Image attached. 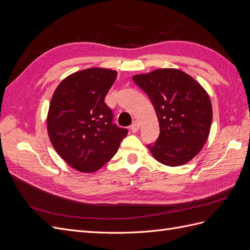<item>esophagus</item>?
I'll use <instances>...</instances> for the list:
<instances>
[{"label":"esophagus","mask_w":250,"mask_h":250,"mask_svg":"<svg viewBox=\"0 0 250 250\" xmlns=\"http://www.w3.org/2000/svg\"><path fill=\"white\" fill-rule=\"evenodd\" d=\"M130 129L132 132H137L140 129V123L138 122V121H134V122L131 124Z\"/></svg>","instance_id":"obj_1"}]
</instances>
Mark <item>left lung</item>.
<instances>
[{
	"label": "left lung",
	"instance_id": "1",
	"mask_svg": "<svg viewBox=\"0 0 250 250\" xmlns=\"http://www.w3.org/2000/svg\"><path fill=\"white\" fill-rule=\"evenodd\" d=\"M147 94L160 123V135L147 147L157 162L176 167L190 162L207 142L213 109L208 93L185 72L158 69L133 76Z\"/></svg>",
	"mask_w": 250,
	"mask_h": 250
}]
</instances>
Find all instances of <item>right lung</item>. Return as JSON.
<instances>
[{"mask_svg": "<svg viewBox=\"0 0 250 250\" xmlns=\"http://www.w3.org/2000/svg\"><path fill=\"white\" fill-rule=\"evenodd\" d=\"M117 72L92 67L60 82L48 113V133L53 147L71 167L81 172L100 169L116 154L126 128L112 122L104 102Z\"/></svg>", "mask_w": 250, "mask_h": 250, "instance_id": "1", "label": "right lung"}]
</instances>
